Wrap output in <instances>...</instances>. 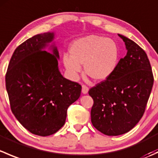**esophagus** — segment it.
<instances>
[{"label":"esophagus","instance_id":"obj_1","mask_svg":"<svg viewBox=\"0 0 158 158\" xmlns=\"http://www.w3.org/2000/svg\"><path fill=\"white\" fill-rule=\"evenodd\" d=\"M89 92V88L85 85H82V92L83 94H87Z\"/></svg>","mask_w":158,"mask_h":158}]
</instances>
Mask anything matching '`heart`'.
Segmentation results:
<instances>
[{"instance_id":"b5f03b06","label":"heart","mask_w":158,"mask_h":158,"mask_svg":"<svg viewBox=\"0 0 158 158\" xmlns=\"http://www.w3.org/2000/svg\"><path fill=\"white\" fill-rule=\"evenodd\" d=\"M70 56L64 55L63 65L70 77L77 79L84 65L85 74L97 82L106 80L112 75L119 60L116 42L104 36L90 35L75 40L69 47Z\"/></svg>"}]
</instances>
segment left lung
<instances>
[{
    "instance_id": "left-lung-1",
    "label": "left lung",
    "mask_w": 158,
    "mask_h": 158,
    "mask_svg": "<svg viewBox=\"0 0 158 158\" xmlns=\"http://www.w3.org/2000/svg\"><path fill=\"white\" fill-rule=\"evenodd\" d=\"M118 36L125 42L126 56L119 60L109 78L89 91L94 101L91 109L92 125L109 136L127 133L138 124L154 84L146 52L131 40Z\"/></svg>"
}]
</instances>
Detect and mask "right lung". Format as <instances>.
Segmentation results:
<instances>
[{
    "mask_svg": "<svg viewBox=\"0 0 158 158\" xmlns=\"http://www.w3.org/2000/svg\"><path fill=\"white\" fill-rule=\"evenodd\" d=\"M53 32L33 36L14 50L6 73L10 109L33 135L49 136L66 122L67 109L79 98L82 86L62 76ZM52 43L49 49L45 48Z\"/></svg>",
    "mask_w": 158,
    "mask_h": 158,
    "instance_id": "obj_1",
    "label": "right lung"
}]
</instances>
